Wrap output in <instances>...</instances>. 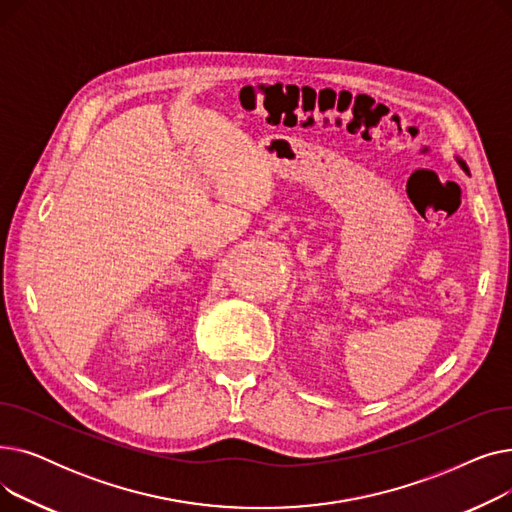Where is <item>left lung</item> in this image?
<instances>
[{"label": "left lung", "instance_id": "obj_1", "mask_svg": "<svg viewBox=\"0 0 512 512\" xmlns=\"http://www.w3.org/2000/svg\"><path fill=\"white\" fill-rule=\"evenodd\" d=\"M456 161H459V164H461V168H463V170H465V172L469 174V168H467V164H465V161H463V159H456Z\"/></svg>", "mask_w": 512, "mask_h": 512}]
</instances>
